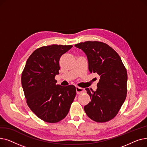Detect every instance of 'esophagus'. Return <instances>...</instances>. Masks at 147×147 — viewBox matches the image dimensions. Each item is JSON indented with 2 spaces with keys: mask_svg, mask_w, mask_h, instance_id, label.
<instances>
[{
  "mask_svg": "<svg viewBox=\"0 0 147 147\" xmlns=\"http://www.w3.org/2000/svg\"><path fill=\"white\" fill-rule=\"evenodd\" d=\"M76 89L77 94H82L84 93V92H85V90H84V89L80 88L79 86H76Z\"/></svg>",
  "mask_w": 147,
  "mask_h": 147,
  "instance_id": "1",
  "label": "esophagus"
}]
</instances>
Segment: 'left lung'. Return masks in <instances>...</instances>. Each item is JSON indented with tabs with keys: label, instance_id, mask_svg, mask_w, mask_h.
I'll return each mask as SVG.
<instances>
[{
	"label": "left lung",
	"instance_id": "1",
	"mask_svg": "<svg viewBox=\"0 0 147 147\" xmlns=\"http://www.w3.org/2000/svg\"><path fill=\"white\" fill-rule=\"evenodd\" d=\"M75 46L86 55L89 71L99 76L95 91L85 89L91 101L84 107V111L95 121H109L117 114L126 99V69L119 54L105 43L87 41Z\"/></svg>",
	"mask_w": 147,
	"mask_h": 147
}]
</instances>
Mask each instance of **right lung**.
I'll use <instances>...</instances> for the list:
<instances>
[{
    "label": "right lung",
    "instance_id": "right-lung-1",
    "mask_svg": "<svg viewBox=\"0 0 147 147\" xmlns=\"http://www.w3.org/2000/svg\"><path fill=\"white\" fill-rule=\"evenodd\" d=\"M72 45H52L36 49L28 58L21 75L26 102L41 120L57 123L64 119L76 95L74 85L62 86L55 79L59 61Z\"/></svg>",
    "mask_w": 147,
    "mask_h": 147
}]
</instances>
